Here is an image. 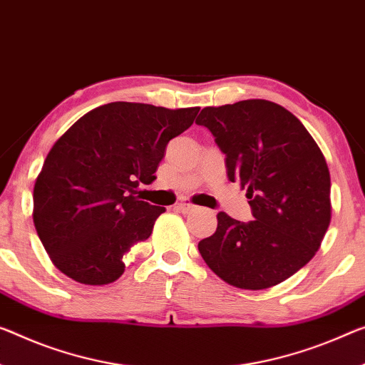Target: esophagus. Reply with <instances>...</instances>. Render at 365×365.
<instances>
[{"mask_svg":"<svg viewBox=\"0 0 365 365\" xmlns=\"http://www.w3.org/2000/svg\"><path fill=\"white\" fill-rule=\"evenodd\" d=\"M176 209L179 212H182V214H190V212L195 210V205H192V204H178Z\"/></svg>","mask_w":365,"mask_h":365,"instance_id":"esophagus-1","label":"esophagus"}]
</instances>
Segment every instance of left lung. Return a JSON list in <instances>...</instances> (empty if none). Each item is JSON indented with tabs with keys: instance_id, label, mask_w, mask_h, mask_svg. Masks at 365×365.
<instances>
[{
	"instance_id": "left-lung-1",
	"label": "left lung",
	"mask_w": 365,
	"mask_h": 365,
	"mask_svg": "<svg viewBox=\"0 0 365 365\" xmlns=\"http://www.w3.org/2000/svg\"><path fill=\"white\" fill-rule=\"evenodd\" d=\"M225 153L227 175L246 189L255 220L217 215L200 256L227 284L274 287L304 267L331 222L327 160L304 124L266 99L204 108L195 120Z\"/></svg>"
}]
</instances>
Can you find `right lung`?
I'll list each match as a JSON object with an SVG mask.
<instances>
[{"label":"right lung","instance_id":"obj_1","mask_svg":"<svg viewBox=\"0 0 365 365\" xmlns=\"http://www.w3.org/2000/svg\"><path fill=\"white\" fill-rule=\"evenodd\" d=\"M200 108L109 103L78 119L53 147L34 184V225L55 267L85 285L125 271L124 256L147 240L165 207L140 200L166 145Z\"/></svg>","mask_w":365,"mask_h":365}]
</instances>
